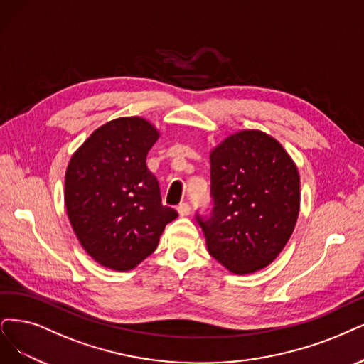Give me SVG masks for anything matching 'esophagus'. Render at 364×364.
<instances>
[{"mask_svg": "<svg viewBox=\"0 0 364 364\" xmlns=\"http://www.w3.org/2000/svg\"><path fill=\"white\" fill-rule=\"evenodd\" d=\"M177 210H178V213H180V216H187V214L191 213V205H189V203H181V204L177 207Z\"/></svg>", "mask_w": 364, "mask_h": 364, "instance_id": "34e87169", "label": "esophagus"}]
</instances>
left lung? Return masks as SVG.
Here are the masks:
<instances>
[{
	"label": "left lung",
	"instance_id": "left-lung-1",
	"mask_svg": "<svg viewBox=\"0 0 364 364\" xmlns=\"http://www.w3.org/2000/svg\"><path fill=\"white\" fill-rule=\"evenodd\" d=\"M213 208L196 220L211 257L235 274L272 264L288 243L300 211L297 166L259 130L228 136L210 154Z\"/></svg>",
	"mask_w": 364,
	"mask_h": 364
}]
</instances>
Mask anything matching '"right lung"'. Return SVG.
I'll use <instances>...</instances> for the list:
<instances>
[{"instance_id": "obj_1", "label": "right lung", "mask_w": 364, "mask_h": 364, "mask_svg": "<svg viewBox=\"0 0 364 364\" xmlns=\"http://www.w3.org/2000/svg\"><path fill=\"white\" fill-rule=\"evenodd\" d=\"M159 139L139 117L109 121L79 146L65 171V208L79 243L112 270H132L156 250L165 226L178 216L161 204L146 168Z\"/></svg>"}]
</instances>
